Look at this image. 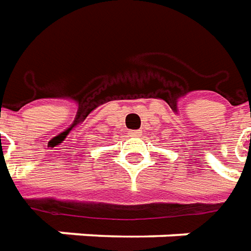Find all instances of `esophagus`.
<instances>
[{
  "instance_id": "1",
  "label": "esophagus",
  "mask_w": 251,
  "mask_h": 251,
  "mask_svg": "<svg viewBox=\"0 0 251 251\" xmlns=\"http://www.w3.org/2000/svg\"><path fill=\"white\" fill-rule=\"evenodd\" d=\"M140 134H142V130H130V132H129V136H130V137H139Z\"/></svg>"
}]
</instances>
